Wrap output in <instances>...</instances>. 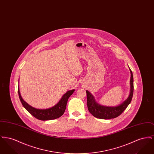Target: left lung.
Here are the masks:
<instances>
[{
	"label": "left lung",
	"instance_id": "1",
	"mask_svg": "<svg viewBox=\"0 0 154 154\" xmlns=\"http://www.w3.org/2000/svg\"><path fill=\"white\" fill-rule=\"evenodd\" d=\"M131 77V92L129 97L118 106L116 107H109L102 106L97 103L96 102L95 100L93 95L88 91H86L87 97V106L89 111L95 117L109 119L117 117L120 116L124 110L127 108L128 105L132 101V97L133 94V77L132 70L130 69Z\"/></svg>",
	"mask_w": 154,
	"mask_h": 154
}]
</instances>
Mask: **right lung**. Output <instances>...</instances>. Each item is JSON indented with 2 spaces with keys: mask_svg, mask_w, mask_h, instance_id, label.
Returning <instances> with one entry per match:
<instances>
[{
  "mask_svg": "<svg viewBox=\"0 0 154 154\" xmlns=\"http://www.w3.org/2000/svg\"><path fill=\"white\" fill-rule=\"evenodd\" d=\"M74 92V89L68 91L65 94L59 102L54 106L47 109H37L29 105L22 99L18 88V95L23 107L27 110L34 117L42 121L55 119L61 117L66 110V104L69 97Z\"/></svg>",
  "mask_w": 154,
  "mask_h": 154,
  "instance_id": "add662e5",
  "label": "right lung"
}]
</instances>
